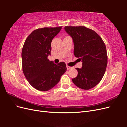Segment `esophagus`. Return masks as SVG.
Instances as JSON below:
<instances>
[{"mask_svg":"<svg viewBox=\"0 0 127 127\" xmlns=\"http://www.w3.org/2000/svg\"><path fill=\"white\" fill-rule=\"evenodd\" d=\"M71 67H69V66H67V69L68 70H69V69H70L71 68Z\"/></svg>","mask_w":127,"mask_h":127,"instance_id":"esophagus-1","label":"esophagus"}]
</instances>
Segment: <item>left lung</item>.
Instances as JSON below:
<instances>
[{
    "instance_id": "left-lung-1",
    "label": "left lung",
    "mask_w": 127,
    "mask_h": 127,
    "mask_svg": "<svg viewBox=\"0 0 127 127\" xmlns=\"http://www.w3.org/2000/svg\"><path fill=\"white\" fill-rule=\"evenodd\" d=\"M64 30L73 40L75 56L83 62L82 68H76L78 75L72 81L79 88L90 90L105 74L107 56L104 42L94 31L84 26H65Z\"/></svg>"
}]
</instances>
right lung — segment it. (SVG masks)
<instances>
[{"label":"right lung","instance_id":"obj_1","mask_svg":"<svg viewBox=\"0 0 127 127\" xmlns=\"http://www.w3.org/2000/svg\"><path fill=\"white\" fill-rule=\"evenodd\" d=\"M63 26L34 30L24 42L22 51V69L30 85L41 91L51 90L67 70L64 62L55 64L48 59L52 39Z\"/></svg>","mask_w":127,"mask_h":127}]
</instances>
